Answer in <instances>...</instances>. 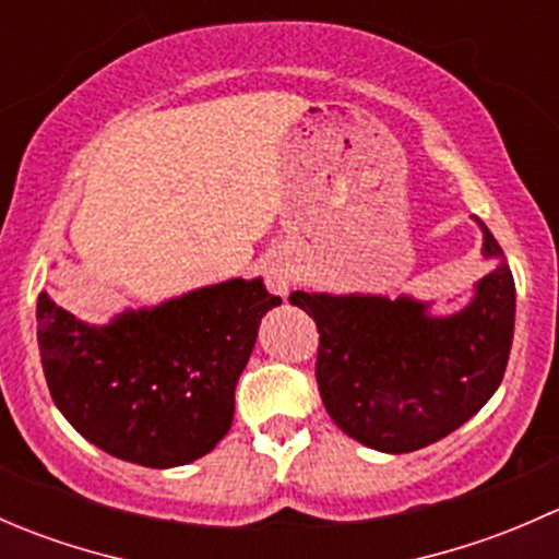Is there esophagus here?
I'll list each match as a JSON object with an SVG mask.
<instances>
[{"label":"esophagus","instance_id":"esophagus-1","mask_svg":"<svg viewBox=\"0 0 559 559\" xmlns=\"http://www.w3.org/2000/svg\"><path fill=\"white\" fill-rule=\"evenodd\" d=\"M264 284L270 292L286 297L292 289V264L284 257H273L264 264Z\"/></svg>","mask_w":559,"mask_h":559}]
</instances>
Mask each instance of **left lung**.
I'll use <instances>...</instances> for the list:
<instances>
[{"label": "left lung", "instance_id": "1", "mask_svg": "<svg viewBox=\"0 0 559 559\" xmlns=\"http://www.w3.org/2000/svg\"><path fill=\"white\" fill-rule=\"evenodd\" d=\"M481 257L495 267L473 284L467 306L432 313L400 295L292 292V306L319 326L316 381L337 427L362 447L405 454L441 441L498 392L514 341L516 289L487 224Z\"/></svg>", "mask_w": 559, "mask_h": 559}]
</instances>
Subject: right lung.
<instances>
[{"label": "right lung", "instance_id": "obj_1", "mask_svg": "<svg viewBox=\"0 0 559 559\" xmlns=\"http://www.w3.org/2000/svg\"><path fill=\"white\" fill-rule=\"evenodd\" d=\"M275 306L262 278H229L88 324L43 292L37 343L50 397L118 460L189 465L233 427L235 386Z\"/></svg>", "mask_w": 559, "mask_h": 559}]
</instances>
